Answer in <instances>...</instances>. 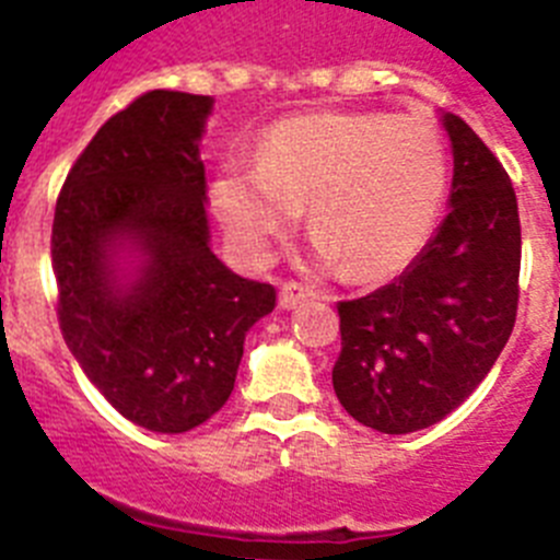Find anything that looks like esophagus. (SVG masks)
Returning a JSON list of instances; mask_svg holds the SVG:
<instances>
[{
    "mask_svg": "<svg viewBox=\"0 0 560 560\" xmlns=\"http://www.w3.org/2000/svg\"><path fill=\"white\" fill-rule=\"evenodd\" d=\"M310 298H312V290H306L304 284H295V281H287L279 292V304L281 310H295L298 304H304V301H310Z\"/></svg>",
    "mask_w": 560,
    "mask_h": 560,
    "instance_id": "34e87169",
    "label": "esophagus"
}]
</instances>
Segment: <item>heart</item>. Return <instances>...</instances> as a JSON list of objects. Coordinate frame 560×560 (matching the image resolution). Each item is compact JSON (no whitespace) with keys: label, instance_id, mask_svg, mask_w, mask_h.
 <instances>
[{"label":"heart","instance_id":"1","mask_svg":"<svg viewBox=\"0 0 560 560\" xmlns=\"http://www.w3.org/2000/svg\"><path fill=\"white\" fill-rule=\"evenodd\" d=\"M447 187L451 151L431 118L368 109L281 118L259 140L256 162H223L209 196L243 262H268L310 207L317 262L375 281L420 254Z\"/></svg>","mask_w":560,"mask_h":560}]
</instances>
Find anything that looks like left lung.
<instances>
[{
    "label": "left lung",
    "mask_w": 560,
    "mask_h": 560,
    "mask_svg": "<svg viewBox=\"0 0 560 560\" xmlns=\"http://www.w3.org/2000/svg\"><path fill=\"white\" fill-rule=\"evenodd\" d=\"M451 212L415 262L381 290L339 301L334 392L353 420L411 433L478 389L511 337L520 301V212L498 156L453 113Z\"/></svg>",
    "instance_id": "1"
}]
</instances>
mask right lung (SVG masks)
<instances>
[{"instance_id": "obj_1", "label": "right lung", "mask_w": 560, "mask_h": 560, "mask_svg": "<svg viewBox=\"0 0 560 560\" xmlns=\"http://www.w3.org/2000/svg\"><path fill=\"white\" fill-rule=\"evenodd\" d=\"M212 96L151 91L68 171L51 223L62 339L107 404L185 433L229 400L245 334L276 290L209 248L201 138Z\"/></svg>"}]
</instances>
